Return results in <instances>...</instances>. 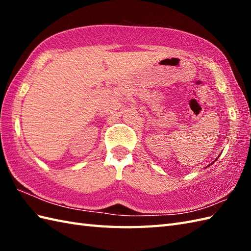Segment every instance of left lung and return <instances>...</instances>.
<instances>
[{
    "label": "left lung",
    "instance_id": "1",
    "mask_svg": "<svg viewBox=\"0 0 251 251\" xmlns=\"http://www.w3.org/2000/svg\"><path fill=\"white\" fill-rule=\"evenodd\" d=\"M220 155H221V154H220ZM218 157H219V156H218ZM218 157H217V158H216V159H215V161H214V162H212V163H211V164H210V165H212V164H214V163H215V162H216V161H217V159H218ZM210 165H208V166H210ZM208 166H207V167H208ZM207 167H206V168H207Z\"/></svg>",
    "mask_w": 251,
    "mask_h": 251
}]
</instances>
